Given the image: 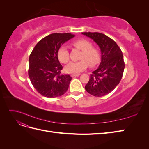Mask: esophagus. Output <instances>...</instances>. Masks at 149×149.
Wrapping results in <instances>:
<instances>
[{"mask_svg":"<svg viewBox=\"0 0 149 149\" xmlns=\"http://www.w3.org/2000/svg\"><path fill=\"white\" fill-rule=\"evenodd\" d=\"M79 74H71V77H76V76H79Z\"/></svg>","mask_w":149,"mask_h":149,"instance_id":"obj_1","label":"esophagus"}]
</instances>
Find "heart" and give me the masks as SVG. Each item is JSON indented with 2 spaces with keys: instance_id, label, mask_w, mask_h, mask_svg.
Segmentation results:
<instances>
[{
  "instance_id": "obj_1",
  "label": "heart",
  "mask_w": 149,
  "mask_h": 149,
  "mask_svg": "<svg viewBox=\"0 0 149 149\" xmlns=\"http://www.w3.org/2000/svg\"><path fill=\"white\" fill-rule=\"evenodd\" d=\"M73 45L82 51L78 61H72L65 68V71L70 74H77L86 68L88 64L90 67H94L100 63L101 54L99 49L93 47L92 43L85 39H79L73 42ZM57 56L62 63H67L70 60L69 52L66 47L61 46L57 52Z\"/></svg>"
}]
</instances>
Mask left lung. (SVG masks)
Masks as SVG:
<instances>
[{"label":"left lung","mask_w":149,"mask_h":149,"mask_svg":"<svg viewBox=\"0 0 149 149\" xmlns=\"http://www.w3.org/2000/svg\"><path fill=\"white\" fill-rule=\"evenodd\" d=\"M93 40L100 47L101 61L92 72L85 89L90 94L101 97L111 93L119 84L123 77L125 64L123 52L113 40L98 32H83Z\"/></svg>","instance_id":"1"}]
</instances>
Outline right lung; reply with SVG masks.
I'll list each match as a JSON object with an SVG mask.
<instances>
[{
    "instance_id": "right-lung-1",
    "label": "right lung",
    "mask_w": 149,
    "mask_h": 149,
    "mask_svg": "<svg viewBox=\"0 0 149 149\" xmlns=\"http://www.w3.org/2000/svg\"><path fill=\"white\" fill-rule=\"evenodd\" d=\"M71 33H52L36 45L29 57V76L35 89L42 96L54 98L64 94L72 78L61 74L63 66L57 56L58 49L73 38Z\"/></svg>"
}]
</instances>
